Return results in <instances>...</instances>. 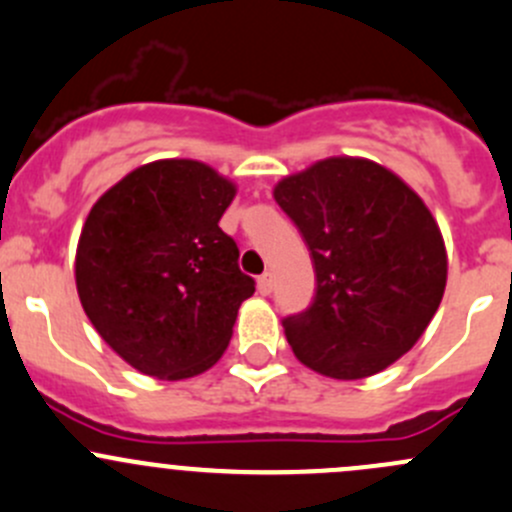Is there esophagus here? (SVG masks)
Wrapping results in <instances>:
<instances>
[{
  "label": "esophagus",
  "mask_w": 512,
  "mask_h": 512,
  "mask_svg": "<svg viewBox=\"0 0 512 512\" xmlns=\"http://www.w3.org/2000/svg\"><path fill=\"white\" fill-rule=\"evenodd\" d=\"M256 288H258V293H261V295H271V291H273V273H263V276H258Z\"/></svg>",
  "instance_id": "34e87169"
}]
</instances>
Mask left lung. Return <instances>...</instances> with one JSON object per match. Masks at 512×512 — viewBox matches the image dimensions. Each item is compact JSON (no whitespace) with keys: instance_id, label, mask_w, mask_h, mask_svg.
<instances>
[{"instance_id":"8db88e82","label":"left lung","mask_w":512,"mask_h":512,"mask_svg":"<svg viewBox=\"0 0 512 512\" xmlns=\"http://www.w3.org/2000/svg\"><path fill=\"white\" fill-rule=\"evenodd\" d=\"M315 268V300L283 320L293 355L352 382L387 370L416 345L449 276L444 236L424 199L389 167L337 155L273 187Z\"/></svg>"}]
</instances>
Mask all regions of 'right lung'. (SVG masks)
<instances>
[{
  "label": "right lung",
  "instance_id": "add662e5",
  "mask_svg": "<svg viewBox=\"0 0 512 512\" xmlns=\"http://www.w3.org/2000/svg\"><path fill=\"white\" fill-rule=\"evenodd\" d=\"M236 184L170 157L105 189L76 246V291L98 335L130 367L179 382L219 362L254 281L219 229Z\"/></svg>",
  "mask_w": 512,
  "mask_h": 512
}]
</instances>
